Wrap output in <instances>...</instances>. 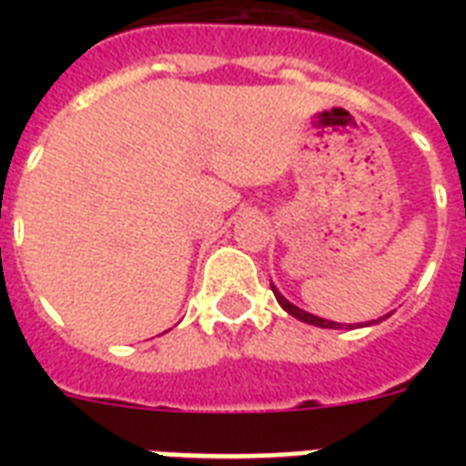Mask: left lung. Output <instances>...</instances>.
I'll use <instances>...</instances> for the list:
<instances>
[{
  "instance_id": "obj_1",
  "label": "left lung",
  "mask_w": 466,
  "mask_h": 466,
  "mask_svg": "<svg viewBox=\"0 0 466 466\" xmlns=\"http://www.w3.org/2000/svg\"><path fill=\"white\" fill-rule=\"evenodd\" d=\"M270 290H273V295H276L278 305L283 307V309L288 311V314H292V317H295V319H299V321H305V324L319 326V329H340V326H343V324H339V321H329V319H321V317H317V314H309V311H305V309H299V307H295V305H292V302H290V299H285L283 295L278 292V288H276V285H273V283H270ZM387 317H390V314H387ZM387 317L372 319V321H370V324H365V326L380 324V321H384V319H387Z\"/></svg>"
}]
</instances>
